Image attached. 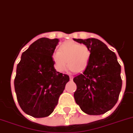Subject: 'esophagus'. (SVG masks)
<instances>
[{
  "mask_svg": "<svg viewBox=\"0 0 133 133\" xmlns=\"http://www.w3.org/2000/svg\"><path fill=\"white\" fill-rule=\"evenodd\" d=\"M69 77H70V80L72 81V79H73V76H72V75H70V76H69Z\"/></svg>",
  "mask_w": 133,
  "mask_h": 133,
  "instance_id": "34e87169",
  "label": "esophagus"
}]
</instances>
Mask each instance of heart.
I'll return each mask as SVG.
<instances>
[{"label":"heart","instance_id":"heart-1","mask_svg":"<svg viewBox=\"0 0 133 133\" xmlns=\"http://www.w3.org/2000/svg\"><path fill=\"white\" fill-rule=\"evenodd\" d=\"M90 56V50L87 46L69 41L63 43L58 50L54 51L52 58L54 68L58 72L65 71L69 63L74 72H80L87 67Z\"/></svg>","mask_w":133,"mask_h":133}]
</instances>
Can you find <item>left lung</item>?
I'll return each mask as SVG.
<instances>
[{
	"label": "left lung",
	"mask_w": 133,
	"mask_h": 133,
	"mask_svg": "<svg viewBox=\"0 0 133 133\" xmlns=\"http://www.w3.org/2000/svg\"><path fill=\"white\" fill-rule=\"evenodd\" d=\"M73 39L85 44L91 52L87 67L73 79L76 103L87 114H104L116 104L122 88L121 66L116 55L96 38Z\"/></svg>",
	"instance_id": "8db88e82"
}]
</instances>
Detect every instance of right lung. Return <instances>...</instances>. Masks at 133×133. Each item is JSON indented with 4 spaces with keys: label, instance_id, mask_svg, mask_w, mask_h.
Returning a JSON list of instances; mask_svg holds the SVG:
<instances>
[{
    "label": "right lung",
    "instance_id": "add662e5",
    "mask_svg": "<svg viewBox=\"0 0 133 133\" xmlns=\"http://www.w3.org/2000/svg\"><path fill=\"white\" fill-rule=\"evenodd\" d=\"M58 42L57 38H39L23 53L17 66L14 85L18 103L33 117L50 115L69 82V75L54 67L52 55Z\"/></svg>",
    "mask_w": 133,
    "mask_h": 133
}]
</instances>
